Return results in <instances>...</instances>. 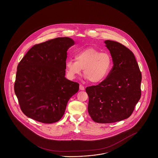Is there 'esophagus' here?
I'll return each mask as SVG.
<instances>
[{"label": "esophagus", "instance_id": "34e87169", "mask_svg": "<svg viewBox=\"0 0 158 158\" xmlns=\"http://www.w3.org/2000/svg\"><path fill=\"white\" fill-rule=\"evenodd\" d=\"M79 89H80L81 90H85V87H84V86H83V85H80V86H79Z\"/></svg>", "mask_w": 158, "mask_h": 158}]
</instances>
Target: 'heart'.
<instances>
[{"label": "heart", "mask_w": 158, "mask_h": 158, "mask_svg": "<svg viewBox=\"0 0 158 158\" xmlns=\"http://www.w3.org/2000/svg\"><path fill=\"white\" fill-rule=\"evenodd\" d=\"M75 58V61L68 60L65 62L68 76L72 79L81 74L83 69L85 79H89L91 83H98L107 77L112 66L110 56L94 48H87L79 52Z\"/></svg>", "instance_id": "heart-1"}]
</instances>
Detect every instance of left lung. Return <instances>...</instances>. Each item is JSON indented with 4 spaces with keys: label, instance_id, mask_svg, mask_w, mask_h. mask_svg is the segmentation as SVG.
<instances>
[{
    "label": "left lung",
    "instance_id": "obj_1",
    "mask_svg": "<svg viewBox=\"0 0 158 158\" xmlns=\"http://www.w3.org/2000/svg\"><path fill=\"white\" fill-rule=\"evenodd\" d=\"M114 65L105 80L86 89L88 112L97 123H111L128 118L141 97V73L134 54L121 43L106 40Z\"/></svg>",
    "mask_w": 158,
    "mask_h": 158
}]
</instances>
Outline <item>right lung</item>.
<instances>
[{"label":"right lung","instance_id":"1","mask_svg":"<svg viewBox=\"0 0 158 158\" xmlns=\"http://www.w3.org/2000/svg\"><path fill=\"white\" fill-rule=\"evenodd\" d=\"M72 39L60 37L38 44L21 60L15 92L21 110L29 118L44 123L61 119L79 85L65 77L67 50Z\"/></svg>","mask_w":158,"mask_h":158}]
</instances>
